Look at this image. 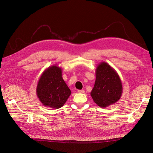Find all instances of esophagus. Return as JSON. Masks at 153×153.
Instances as JSON below:
<instances>
[{
  "label": "esophagus",
  "instance_id": "obj_1",
  "mask_svg": "<svg viewBox=\"0 0 153 153\" xmlns=\"http://www.w3.org/2000/svg\"><path fill=\"white\" fill-rule=\"evenodd\" d=\"M78 92L79 93H85V91H84L83 90H79L78 91Z\"/></svg>",
  "mask_w": 153,
  "mask_h": 153
}]
</instances>
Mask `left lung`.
Listing matches in <instances>:
<instances>
[{
	"instance_id": "1",
	"label": "left lung",
	"mask_w": 153,
	"mask_h": 153,
	"mask_svg": "<svg viewBox=\"0 0 153 153\" xmlns=\"http://www.w3.org/2000/svg\"><path fill=\"white\" fill-rule=\"evenodd\" d=\"M96 79L90 94L94 102L101 108L110 106L120 99L123 86L116 70L105 62L98 65Z\"/></svg>"
}]
</instances>
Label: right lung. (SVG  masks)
<instances>
[{
    "label": "right lung",
    "mask_w": 153,
    "mask_h": 153,
    "mask_svg": "<svg viewBox=\"0 0 153 153\" xmlns=\"http://www.w3.org/2000/svg\"><path fill=\"white\" fill-rule=\"evenodd\" d=\"M37 97L45 107H62L71 93L62 78V70L57 65L49 67L41 75L36 89Z\"/></svg>",
    "instance_id": "1"
}]
</instances>
